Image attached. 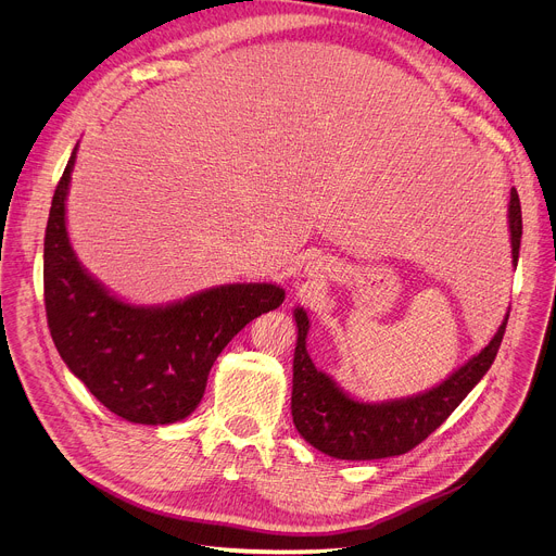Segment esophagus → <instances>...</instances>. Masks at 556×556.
Masks as SVG:
<instances>
[{
  "label": "esophagus",
  "mask_w": 556,
  "mask_h": 556,
  "mask_svg": "<svg viewBox=\"0 0 556 556\" xmlns=\"http://www.w3.org/2000/svg\"><path fill=\"white\" fill-rule=\"evenodd\" d=\"M307 270V277H316V275H319V268H316L314 264L309 266V268H305Z\"/></svg>",
  "instance_id": "esophagus-1"
}]
</instances>
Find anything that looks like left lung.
Instances as JSON below:
<instances>
[{
	"label": "left lung",
	"mask_w": 556,
	"mask_h": 556,
	"mask_svg": "<svg viewBox=\"0 0 556 556\" xmlns=\"http://www.w3.org/2000/svg\"><path fill=\"white\" fill-rule=\"evenodd\" d=\"M508 224L513 266H517L521 244V204L517 189H510ZM508 314L510 309L491 343L440 384L407 399L361 403L328 374L314 367L305 348L309 330L307 314L303 307H294L299 332L292 363V422L296 431L314 448L337 459H380L412 451L455 412L468 391L491 369L506 332Z\"/></svg>",
	"instance_id": "obj_1"
}]
</instances>
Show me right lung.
Returning <instances> with one entry per match:
<instances>
[{"label":"right lung","mask_w":556,"mask_h":556,"mask_svg":"<svg viewBox=\"0 0 556 556\" xmlns=\"http://www.w3.org/2000/svg\"><path fill=\"white\" fill-rule=\"evenodd\" d=\"M76 147L54 189L43 240L52 341L67 369L112 414L136 425H174L200 405L208 371L228 341L279 307L286 290L226 283L167 305L114 296L76 260L67 237L65 200Z\"/></svg>","instance_id":"add662e5"}]
</instances>
